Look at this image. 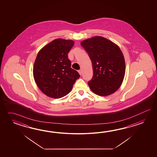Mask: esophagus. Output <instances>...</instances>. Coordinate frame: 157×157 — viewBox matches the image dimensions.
Here are the masks:
<instances>
[{"mask_svg":"<svg viewBox=\"0 0 157 157\" xmlns=\"http://www.w3.org/2000/svg\"><path fill=\"white\" fill-rule=\"evenodd\" d=\"M78 73H79V74H80V75H82V70H78Z\"/></svg>","mask_w":157,"mask_h":157,"instance_id":"obj_1","label":"esophagus"}]
</instances>
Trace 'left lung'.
Listing matches in <instances>:
<instances>
[{
	"label": "left lung",
	"mask_w": 157,
	"mask_h": 157,
	"mask_svg": "<svg viewBox=\"0 0 157 157\" xmlns=\"http://www.w3.org/2000/svg\"><path fill=\"white\" fill-rule=\"evenodd\" d=\"M81 45L93 64V76L88 82L90 89L100 96L114 93L121 85L125 74L124 59L120 48L101 36L83 40Z\"/></svg>",
	"instance_id": "8db88e82"
}]
</instances>
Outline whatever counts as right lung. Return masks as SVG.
I'll return each mask as SVG.
<instances>
[{
    "label": "right lung",
    "instance_id": "1",
    "mask_svg": "<svg viewBox=\"0 0 157 157\" xmlns=\"http://www.w3.org/2000/svg\"><path fill=\"white\" fill-rule=\"evenodd\" d=\"M74 41L58 39L43 47L37 54L33 66V77L40 90L48 97L58 99L72 90L80 77L72 69L68 54Z\"/></svg>",
    "mask_w": 157,
    "mask_h": 157
}]
</instances>
